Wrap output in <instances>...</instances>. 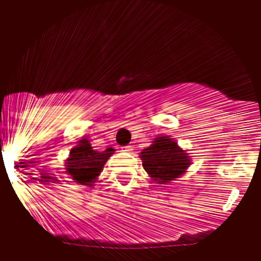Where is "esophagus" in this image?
<instances>
[{
	"instance_id": "34e87169",
	"label": "esophagus",
	"mask_w": 261,
	"mask_h": 261,
	"mask_svg": "<svg viewBox=\"0 0 261 261\" xmlns=\"http://www.w3.org/2000/svg\"><path fill=\"white\" fill-rule=\"evenodd\" d=\"M122 151H125V152H132V147H130V145H126V147L122 148Z\"/></svg>"
}]
</instances>
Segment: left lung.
I'll return each instance as SVG.
<instances>
[{"mask_svg": "<svg viewBox=\"0 0 261 261\" xmlns=\"http://www.w3.org/2000/svg\"><path fill=\"white\" fill-rule=\"evenodd\" d=\"M144 170L159 185H167L180 178L191 164V156L179 147L171 136H158L140 152Z\"/></svg>", "mask_w": 261, "mask_h": 261, "instance_id": "obj_1", "label": "left lung"}]
</instances>
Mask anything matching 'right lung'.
Segmentation results:
<instances>
[{
  "label": "right lung",
  "instance_id": "obj_1",
  "mask_svg": "<svg viewBox=\"0 0 261 261\" xmlns=\"http://www.w3.org/2000/svg\"><path fill=\"white\" fill-rule=\"evenodd\" d=\"M113 153V148H106L102 152L95 151L90 141L82 139L70 151V155L66 159V174L70 175L72 180L79 185L93 186L103 170L105 163Z\"/></svg>",
  "mask_w": 261,
  "mask_h": 261
}]
</instances>
